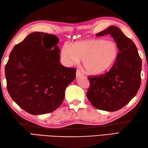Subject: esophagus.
<instances>
[{
  "label": "esophagus",
  "instance_id": "34e87169",
  "mask_svg": "<svg viewBox=\"0 0 148 148\" xmlns=\"http://www.w3.org/2000/svg\"><path fill=\"white\" fill-rule=\"evenodd\" d=\"M76 75V77H81V76H83L82 73H81V72H80V71L79 70V69H77Z\"/></svg>",
  "mask_w": 148,
  "mask_h": 148
}]
</instances>
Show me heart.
<instances>
[{
    "mask_svg": "<svg viewBox=\"0 0 148 148\" xmlns=\"http://www.w3.org/2000/svg\"><path fill=\"white\" fill-rule=\"evenodd\" d=\"M119 49L112 40L91 39L78 42L61 49L63 62L67 66L83 61V67L90 74L99 75L111 69L118 58Z\"/></svg>",
    "mask_w": 148,
    "mask_h": 148,
    "instance_id": "b5f03b06",
    "label": "heart"
}]
</instances>
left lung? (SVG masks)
<instances>
[{
	"label": "left lung",
	"mask_w": 148,
	"mask_h": 148,
	"mask_svg": "<svg viewBox=\"0 0 148 148\" xmlns=\"http://www.w3.org/2000/svg\"><path fill=\"white\" fill-rule=\"evenodd\" d=\"M108 34L118 45V58L108 72L88 77L90 86L86 96L95 108L112 112L122 108L136 96L140 86L142 60L135 44L117 27H109L96 36Z\"/></svg>",
	"instance_id": "left-lung-1"
}]
</instances>
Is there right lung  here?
<instances>
[{
  "label": "right lung",
  "mask_w": 148,
  "mask_h": 148,
  "mask_svg": "<svg viewBox=\"0 0 148 148\" xmlns=\"http://www.w3.org/2000/svg\"><path fill=\"white\" fill-rule=\"evenodd\" d=\"M58 39L35 32L16 45L5 67L9 94L33 115L54 111L62 103L65 91L76 78V69L60 62Z\"/></svg>",
  "instance_id": "1"
}]
</instances>
